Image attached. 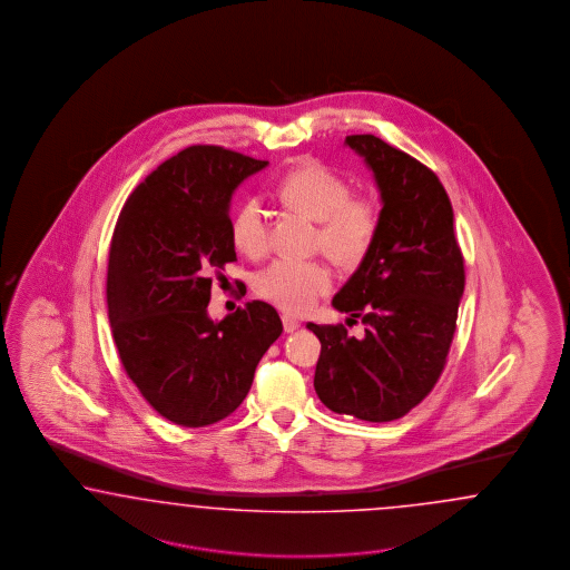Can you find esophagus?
Listing matches in <instances>:
<instances>
[{
	"mask_svg": "<svg viewBox=\"0 0 570 570\" xmlns=\"http://www.w3.org/2000/svg\"><path fill=\"white\" fill-rule=\"evenodd\" d=\"M282 324H284L286 332H294V330L301 328V322L293 317V315H282Z\"/></svg>",
	"mask_w": 570,
	"mask_h": 570,
	"instance_id": "obj_1",
	"label": "esophagus"
}]
</instances>
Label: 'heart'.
I'll use <instances>...</instances> for the list:
<instances>
[{
  "instance_id": "b5f03b06",
  "label": "heart",
  "mask_w": 570,
  "mask_h": 570,
  "mask_svg": "<svg viewBox=\"0 0 570 570\" xmlns=\"http://www.w3.org/2000/svg\"><path fill=\"white\" fill-rule=\"evenodd\" d=\"M277 196L317 222L315 244L343 267H357L379 238L382 210L376 198L351 194L345 175L317 160L303 163L277 184ZM267 210L257 196H248L236 208L229 236L246 257H261L269 244ZM334 286V274L324 261L277 259L255 277L261 298L291 313H303Z\"/></svg>"
}]
</instances>
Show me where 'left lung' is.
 <instances>
[{
    "label": "left lung",
    "instance_id": "1",
    "mask_svg": "<svg viewBox=\"0 0 570 570\" xmlns=\"http://www.w3.org/2000/svg\"><path fill=\"white\" fill-rule=\"evenodd\" d=\"M345 141L376 175L382 224L370 255L332 298L365 334L307 324L322 343L313 386L336 414L393 422L426 399L445 370L466 284L464 255L432 169L376 136Z\"/></svg>",
    "mask_w": 570,
    "mask_h": 570
}]
</instances>
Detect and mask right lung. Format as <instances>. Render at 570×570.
Wrapping results in <instances>:
<instances>
[{
    "instance_id": "obj_1",
    "label": "right lung",
    "mask_w": 570,
    "mask_h": 570,
    "mask_svg": "<svg viewBox=\"0 0 570 570\" xmlns=\"http://www.w3.org/2000/svg\"><path fill=\"white\" fill-rule=\"evenodd\" d=\"M265 165L224 146H190L131 191L115 225L106 277L115 345L141 397L177 426L234 414L282 334L263 301L219 324L207 315L213 277L236 261L229 198Z\"/></svg>"
}]
</instances>
